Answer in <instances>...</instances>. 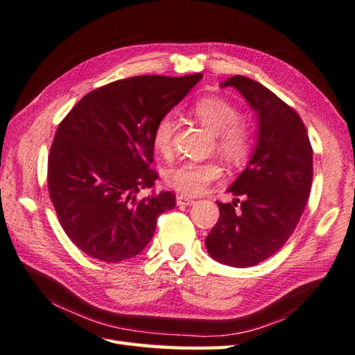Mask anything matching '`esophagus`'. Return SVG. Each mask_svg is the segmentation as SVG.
<instances>
[{
	"mask_svg": "<svg viewBox=\"0 0 355 355\" xmlns=\"http://www.w3.org/2000/svg\"><path fill=\"white\" fill-rule=\"evenodd\" d=\"M193 202H195L193 198L184 197V195H178V197H177V205L178 206H191V205H193Z\"/></svg>",
	"mask_w": 355,
	"mask_h": 355,
	"instance_id": "1",
	"label": "esophagus"
}]
</instances>
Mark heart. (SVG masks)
I'll use <instances>...</instances> for the list:
<instances>
[{
	"instance_id": "heart-1",
	"label": "heart",
	"mask_w": 355,
	"mask_h": 355,
	"mask_svg": "<svg viewBox=\"0 0 355 355\" xmlns=\"http://www.w3.org/2000/svg\"><path fill=\"white\" fill-rule=\"evenodd\" d=\"M192 112L210 131L216 132L218 149L225 160L230 163L247 160L253 149V135L248 125L239 120L241 112L236 105L223 97L207 96L193 102ZM175 126V117L171 112L158 119L153 143L162 155L171 153ZM220 175L221 168L215 162H184L164 172V183L180 193L198 195Z\"/></svg>"
}]
</instances>
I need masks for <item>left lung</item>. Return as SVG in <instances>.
<instances>
[{
  "mask_svg": "<svg viewBox=\"0 0 355 355\" xmlns=\"http://www.w3.org/2000/svg\"><path fill=\"white\" fill-rule=\"evenodd\" d=\"M230 85L258 112V145L229 187L235 201H218L206 247L225 266L252 267L281 250L296 229L311 191L313 148L302 119L267 87L245 76L221 84Z\"/></svg>",
  "mask_w": 355,
  "mask_h": 355,
  "instance_id": "1",
  "label": "left lung"
}]
</instances>
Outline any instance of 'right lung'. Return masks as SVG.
<instances>
[{
	"label": "right lung",
	"mask_w": 355,
	"mask_h": 355,
	"mask_svg": "<svg viewBox=\"0 0 355 355\" xmlns=\"http://www.w3.org/2000/svg\"><path fill=\"white\" fill-rule=\"evenodd\" d=\"M201 78L153 74L111 82L85 94L59 123L49 155V193L67 236L88 256L132 258L154 236L158 215L175 207L172 192L137 193L158 177L150 168L158 119Z\"/></svg>",
	"instance_id": "add662e5"
}]
</instances>
